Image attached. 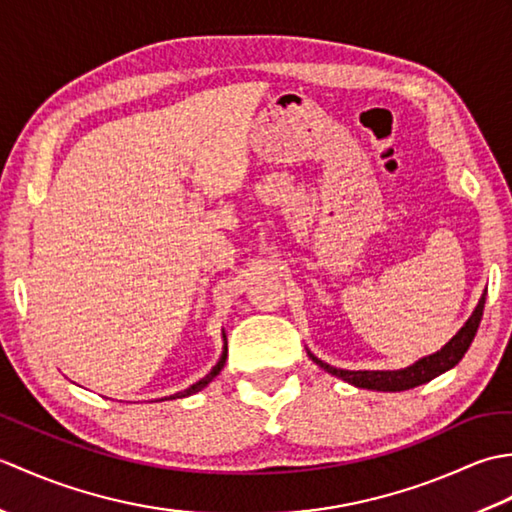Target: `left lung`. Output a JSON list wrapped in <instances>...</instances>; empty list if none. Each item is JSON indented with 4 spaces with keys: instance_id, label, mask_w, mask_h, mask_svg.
I'll list each match as a JSON object with an SVG mask.
<instances>
[{
    "instance_id": "obj_1",
    "label": "left lung",
    "mask_w": 512,
    "mask_h": 512,
    "mask_svg": "<svg viewBox=\"0 0 512 512\" xmlns=\"http://www.w3.org/2000/svg\"><path fill=\"white\" fill-rule=\"evenodd\" d=\"M484 301H486V292L482 295L480 303H477V308L473 310L469 321L462 325V330L455 334L440 352L424 356V358H420V361H416L405 369H387V372H367V369L365 372H361V369H358V372H350V369H339V367L323 363L314 354H310V358L319 367H323L328 374L341 378V380H345V383H350L354 387L376 389V391H405L411 387H418V385L429 383V380L444 374L447 369L455 367L462 361V356L466 354V350H469L473 339H475L477 328H480V321L484 314Z\"/></svg>"
}]
</instances>
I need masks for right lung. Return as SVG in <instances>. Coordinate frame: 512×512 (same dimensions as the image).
Here are the masks:
<instances>
[{"mask_svg":"<svg viewBox=\"0 0 512 512\" xmlns=\"http://www.w3.org/2000/svg\"><path fill=\"white\" fill-rule=\"evenodd\" d=\"M226 354H228V350H226V336H224V350H222V356H220V361L215 363V367L211 369L209 374H206L202 380H198V383L195 385H191L189 389H184V391H178V394H173L171 398H184V396H191V394H195V391H200V389H204L206 385L211 383V380L222 372V367H224V363H226Z\"/></svg>","mask_w":512,"mask_h":512,"instance_id":"right-lung-1","label":"right lung"}]
</instances>
